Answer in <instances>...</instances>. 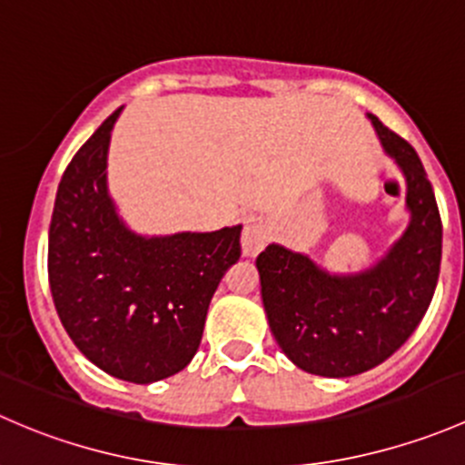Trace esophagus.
Listing matches in <instances>:
<instances>
[{"mask_svg": "<svg viewBox=\"0 0 465 465\" xmlns=\"http://www.w3.org/2000/svg\"><path fill=\"white\" fill-rule=\"evenodd\" d=\"M268 239H271V228H268V223L262 222V219H251L242 234L243 257H255L257 252L264 251Z\"/></svg>", "mask_w": 465, "mask_h": 465, "instance_id": "esophagus-1", "label": "esophagus"}]
</instances>
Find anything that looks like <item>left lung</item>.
<instances>
[{"label": "left lung", "instance_id": "1", "mask_svg": "<svg viewBox=\"0 0 465 465\" xmlns=\"http://www.w3.org/2000/svg\"><path fill=\"white\" fill-rule=\"evenodd\" d=\"M367 118L408 185L410 223L399 242L374 266L347 275L280 243H268L255 262L272 336L293 365L315 376H356L387 361L423 320L441 268V217L423 163L374 114Z\"/></svg>", "mask_w": 465, "mask_h": 465}]
</instances>
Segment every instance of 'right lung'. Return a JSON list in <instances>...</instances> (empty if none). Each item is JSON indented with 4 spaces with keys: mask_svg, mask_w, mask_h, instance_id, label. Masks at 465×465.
<instances>
[{
    "mask_svg": "<svg viewBox=\"0 0 465 465\" xmlns=\"http://www.w3.org/2000/svg\"><path fill=\"white\" fill-rule=\"evenodd\" d=\"M116 109L69 163L49 228V284L62 327L109 376H174L197 353L210 300L242 255V226L138 234L107 190Z\"/></svg>",
    "mask_w": 465,
    "mask_h": 465,
    "instance_id": "add662e5",
    "label": "right lung"
}]
</instances>
